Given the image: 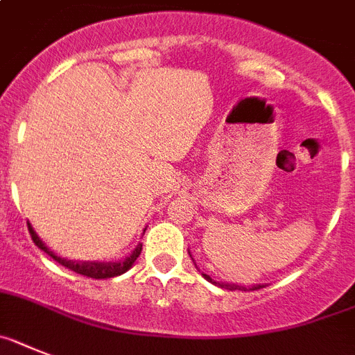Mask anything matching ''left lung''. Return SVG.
Masks as SVG:
<instances>
[{"label": "left lung", "mask_w": 355, "mask_h": 355, "mask_svg": "<svg viewBox=\"0 0 355 355\" xmlns=\"http://www.w3.org/2000/svg\"><path fill=\"white\" fill-rule=\"evenodd\" d=\"M203 277H205V279L207 280H211L212 284H216V286H220V288H225V289H230V291H236V289H241V291H248V289L246 288H243V286H234V284H220V282H214V280L211 279V277L207 275V273H203ZM263 288V286H252V291H254V289H261Z\"/></svg>", "instance_id": "1"}]
</instances>
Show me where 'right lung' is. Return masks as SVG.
Masks as SVG:
<instances>
[{
	"instance_id": "obj_1",
	"label": "right lung",
	"mask_w": 355,
	"mask_h": 355,
	"mask_svg": "<svg viewBox=\"0 0 355 355\" xmlns=\"http://www.w3.org/2000/svg\"><path fill=\"white\" fill-rule=\"evenodd\" d=\"M28 230H30V236H32L33 243H35V245L39 246L42 252H46L49 257H53L58 264H62V266L67 268V270L75 271V273H80V275H84V277H91V279H112V277L121 275V273H125V271L135 263V259L139 257L141 250H143V243H139V245H137V248L132 252L130 257H126L125 261H121V263H71V261H66V259L57 257L53 252H49L48 246H46L44 243H42L39 237H37V234L33 232V229L30 227V223H28Z\"/></svg>"
}]
</instances>
